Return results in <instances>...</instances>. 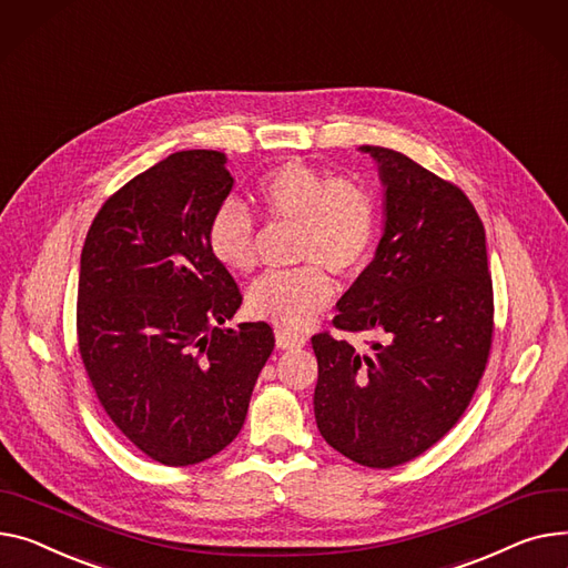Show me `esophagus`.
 Instances as JSON below:
<instances>
[{
  "label": "esophagus",
  "instance_id": "1",
  "mask_svg": "<svg viewBox=\"0 0 568 568\" xmlns=\"http://www.w3.org/2000/svg\"><path fill=\"white\" fill-rule=\"evenodd\" d=\"M276 347L278 349H301V347H306V337L292 335V333H285V331H276Z\"/></svg>",
  "mask_w": 568,
  "mask_h": 568
}]
</instances>
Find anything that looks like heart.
<instances>
[{
    "instance_id": "heart-1",
    "label": "heart",
    "mask_w": 568,
    "mask_h": 568,
    "mask_svg": "<svg viewBox=\"0 0 568 568\" xmlns=\"http://www.w3.org/2000/svg\"><path fill=\"white\" fill-rule=\"evenodd\" d=\"M255 201L270 219L298 223L296 260L306 267L257 278L246 294L248 311L285 331L308 328L333 298L331 270L354 278L365 267L376 240V203L367 189L349 178L287 160L255 184ZM210 253L231 272L255 267V229L251 214L225 201L207 225Z\"/></svg>"
}]
</instances>
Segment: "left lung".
<instances>
[{"instance_id": "obj_1", "label": "left lung", "mask_w": 568, "mask_h": 568, "mask_svg": "<svg viewBox=\"0 0 568 568\" xmlns=\"http://www.w3.org/2000/svg\"><path fill=\"white\" fill-rule=\"evenodd\" d=\"M358 150L379 169L384 231L333 324L379 339L358 352L313 335L315 420L339 455L393 468L420 457L470 404L494 335V287L484 225L462 189L397 150Z\"/></svg>"}]
</instances>
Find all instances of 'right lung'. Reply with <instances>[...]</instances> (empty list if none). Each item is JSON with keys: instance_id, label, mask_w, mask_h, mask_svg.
<instances>
[{"instance_id": "right-lung-1", "label": "right lung", "mask_w": 568, "mask_h": 568, "mask_svg": "<svg viewBox=\"0 0 568 568\" xmlns=\"http://www.w3.org/2000/svg\"><path fill=\"white\" fill-rule=\"evenodd\" d=\"M216 150H180L98 212L80 260L78 339L125 438L164 466L201 464L240 434L272 326L233 320L242 294L207 248L235 180Z\"/></svg>"}]
</instances>
